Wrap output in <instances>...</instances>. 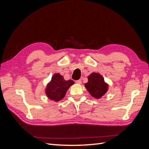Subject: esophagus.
Here are the masks:
<instances>
[{
  "label": "esophagus",
  "mask_w": 149,
  "mask_h": 149,
  "mask_svg": "<svg viewBox=\"0 0 149 149\" xmlns=\"http://www.w3.org/2000/svg\"><path fill=\"white\" fill-rule=\"evenodd\" d=\"M81 79H78V80H76V83H77V84H81Z\"/></svg>",
  "instance_id": "1"
}]
</instances>
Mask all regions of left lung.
<instances>
[{
  "label": "left lung",
  "instance_id": "1",
  "mask_svg": "<svg viewBox=\"0 0 149 149\" xmlns=\"http://www.w3.org/2000/svg\"><path fill=\"white\" fill-rule=\"evenodd\" d=\"M88 81L84 84V86L92 97L99 100L108 91L109 84L105 82L100 73H92L88 76Z\"/></svg>",
  "mask_w": 149,
  "mask_h": 149
}]
</instances>
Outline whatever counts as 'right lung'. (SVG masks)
Masks as SVG:
<instances>
[{
    "label": "right lung",
    "instance_id": "right-lung-1",
    "mask_svg": "<svg viewBox=\"0 0 149 149\" xmlns=\"http://www.w3.org/2000/svg\"><path fill=\"white\" fill-rule=\"evenodd\" d=\"M73 80H65L60 73H55L45 88V94L49 100L55 102L61 100L71 86L74 84Z\"/></svg>",
    "mask_w": 149,
    "mask_h": 149
}]
</instances>
